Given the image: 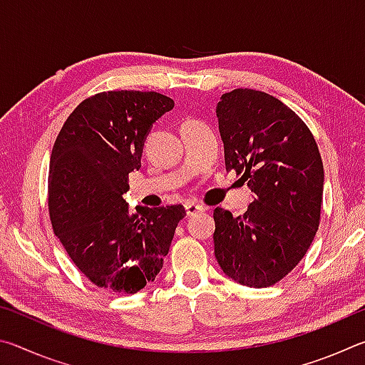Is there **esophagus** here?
Returning a JSON list of instances; mask_svg holds the SVG:
<instances>
[{
    "label": "esophagus",
    "mask_w": 365,
    "mask_h": 365,
    "mask_svg": "<svg viewBox=\"0 0 365 365\" xmlns=\"http://www.w3.org/2000/svg\"><path fill=\"white\" fill-rule=\"evenodd\" d=\"M185 211H187L188 217H191V215L205 211V207L200 206V205H195V202H187V205H185Z\"/></svg>",
    "instance_id": "1"
}]
</instances>
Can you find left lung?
<instances>
[{
	"label": "left lung",
	"instance_id": "obj_1",
	"mask_svg": "<svg viewBox=\"0 0 365 365\" xmlns=\"http://www.w3.org/2000/svg\"><path fill=\"white\" fill-rule=\"evenodd\" d=\"M215 113L225 168L242 174L255 197L238 217L214 209V255L240 285L270 287L298 265L316 237L322 158L306 123L264 91L222 95Z\"/></svg>",
	"mask_w": 365,
	"mask_h": 365
}]
</instances>
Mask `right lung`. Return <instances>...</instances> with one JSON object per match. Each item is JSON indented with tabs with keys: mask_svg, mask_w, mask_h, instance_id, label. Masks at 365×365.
<instances>
[{
	"mask_svg": "<svg viewBox=\"0 0 365 365\" xmlns=\"http://www.w3.org/2000/svg\"><path fill=\"white\" fill-rule=\"evenodd\" d=\"M174 108L156 91H104L67 117L49 159L53 230L96 287L137 293L163 269L182 205L128 211L122 195L141 168L153 123Z\"/></svg>",
	"mask_w": 365,
	"mask_h": 365,
	"instance_id": "1",
	"label": "right lung"
}]
</instances>
